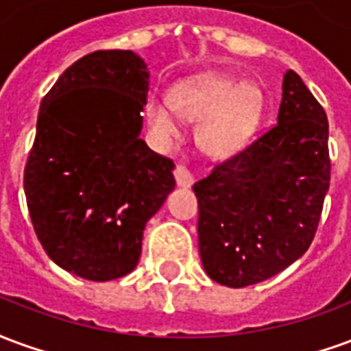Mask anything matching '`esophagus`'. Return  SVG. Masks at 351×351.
Returning a JSON list of instances; mask_svg holds the SVG:
<instances>
[{"instance_id":"obj_1","label":"esophagus","mask_w":351,"mask_h":351,"mask_svg":"<svg viewBox=\"0 0 351 351\" xmlns=\"http://www.w3.org/2000/svg\"><path fill=\"white\" fill-rule=\"evenodd\" d=\"M175 180L180 188H190L191 184H193V176H191L190 171L184 167V165H176Z\"/></svg>"}]
</instances>
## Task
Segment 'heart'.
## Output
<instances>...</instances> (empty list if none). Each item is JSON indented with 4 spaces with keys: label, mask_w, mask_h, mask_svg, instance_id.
<instances>
[{
    "label": "heart",
    "mask_w": 351,
    "mask_h": 351,
    "mask_svg": "<svg viewBox=\"0 0 351 351\" xmlns=\"http://www.w3.org/2000/svg\"><path fill=\"white\" fill-rule=\"evenodd\" d=\"M265 112V95L254 82L208 75L184 80L173 88L169 101L152 97L146 105V122L160 143H171L180 133L178 117L199 122L197 146L210 158L233 156L254 137Z\"/></svg>",
    "instance_id": "b5f03b06"
}]
</instances>
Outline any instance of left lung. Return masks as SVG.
I'll use <instances>...</instances> for the list:
<instances>
[{
    "instance_id": "left-lung-1",
    "label": "left lung",
    "mask_w": 351,
    "mask_h": 351,
    "mask_svg": "<svg viewBox=\"0 0 351 351\" xmlns=\"http://www.w3.org/2000/svg\"><path fill=\"white\" fill-rule=\"evenodd\" d=\"M327 138L324 107L289 69L278 123L193 184L199 254L214 282L252 286L308 250L331 178Z\"/></svg>"
}]
</instances>
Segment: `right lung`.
<instances>
[{"label": "right lung", "mask_w": 351, "mask_h": 351, "mask_svg": "<svg viewBox=\"0 0 351 351\" xmlns=\"http://www.w3.org/2000/svg\"><path fill=\"white\" fill-rule=\"evenodd\" d=\"M148 86L135 52L97 50L41 101L24 171L27 210L49 258L80 278L133 271L146 221L175 190V163L138 137Z\"/></svg>", "instance_id": "1"}]
</instances>
